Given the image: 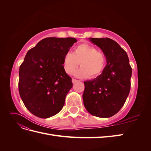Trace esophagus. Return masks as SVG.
<instances>
[{
	"label": "esophagus",
	"mask_w": 151,
	"mask_h": 151,
	"mask_svg": "<svg viewBox=\"0 0 151 151\" xmlns=\"http://www.w3.org/2000/svg\"><path fill=\"white\" fill-rule=\"evenodd\" d=\"M72 83L74 84V83H77V82H78L79 80H77V79H72Z\"/></svg>",
	"instance_id": "34e87169"
}]
</instances>
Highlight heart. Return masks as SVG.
I'll list each match as a JSON object with an SVG mask.
<instances>
[{"label":"heart","mask_w":151,"mask_h":151,"mask_svg":"<svg viewBox=\"0 0 151 151\" xmlns=\"http://www.w3.org/2000/svg\"><path fill=\"white\" fill-rule=\"evenodd\" d=\"M81 63V68L74 72L79 77L96 78L104 70L107 63L106 55L95 47L86 43L79 44L72 52H67L63 57L62 67L68 74H72Z\"/></svg>","instance_id":"1"}]
</instances>
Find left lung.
Listing matches in <instances>:
<instances>
[{"instance_id": "8db88e82", "label": "left lung", "mask_w": 151, "mask_h": 151, "mask_svg": "<svg viewBox=\"0 0 151 151\" xmlns=\"http://www.w3.org/2000/svg\"><path fill=\"white\" fill-rule=\"evenodd\" d=\"M89 40L106 55L107 64L99 77L84 82L83 102L92 115L109 118L120 111L129 94L132 67L127 53L115 41L108 38Z\"/></svg>"}]
</instances>
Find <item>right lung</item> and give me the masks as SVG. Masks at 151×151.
Listing matches in <instances>:
<instances>
[{
    "mask_svg": "<svg viewBox=\"0 0 151 151\" xmlns=\"http://www.w3.org/2000/svg\"><path fill=\"white\" fill-rule=\"evenodd\" d=\"M76 42L74 38H46L26 53L18 86L22 102L34 115L47 118L62 109L73 86L63 68V57Z\"/></svg>",
    "mask_w": 151,
    "mask_h": 151,
    "instance_id": "add662e5",
    "label": "right lung"
}]
</instances>
